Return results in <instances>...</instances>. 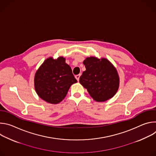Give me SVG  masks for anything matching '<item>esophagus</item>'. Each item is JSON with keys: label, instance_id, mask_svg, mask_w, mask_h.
I'll use <instances>...</instances> for the list:
<instances>
[{"label": "esophagus", "instance_id": "34e87169", "mask_svg": "<svg viewBox=\"0 0 156 156\" xmlns=\"http://www.w3.org/2000/svg\"><path fill=\"white\" fill-rule=\"evenodd\" d=\"M80 76H81V75H80V74L75 76V78H76V79L77 80V81H79V80H80Z\"/></svg>", "mask_w": 156, "mask_h": 156}]
</instances>
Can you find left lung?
Listing matches in <instances>:
<instances>
[{"label":"left lung","mask_w":156,"mask_h":156,"mask_svg":"<svg viewBox=\"0 0 156 156\" xmlns=\"http://www.w3.org/2000/svg\"><path fill=\"white\" fill-rule=\"evenodd\" d=\"M86 70L80 78V84L97 102H104L117 93L120 78L116 68L108 59L87 57L83 61Z\"/></svg>","instance_id":"1"}]
</instances>
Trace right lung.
Instances as JSON below:
<instances>
[{"label":"right lung","mask_w":156,"mask_h":156,"mask_svg":"<svg viewBox=\"0 0 156 156\" xmlns=\"http://www.w3.org/2000/svg\"><path fill=\"white\" fill-rule=\"evenodd\" d=\"M76 82L71 67L63 57L46 59L36 71L34 80L38 96L52 104L62 101L70 86Z\"/></svg>","instance_id":"add662e5"}]
</instances>
